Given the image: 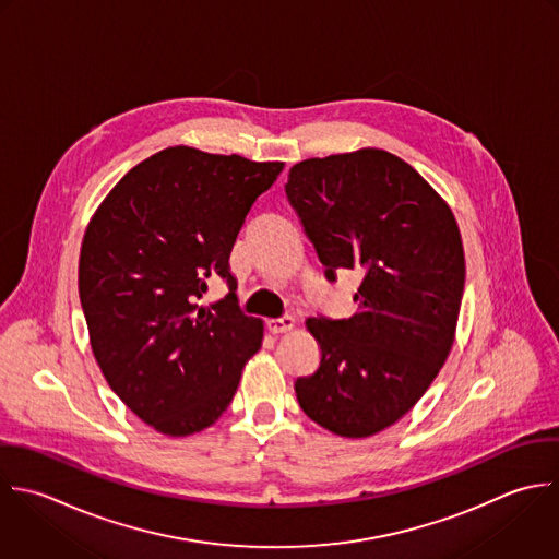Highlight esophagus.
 Instances as JSON below:
<instances>
[{
	"mask_svg": "<svg viewBox=\"0 0 559 559\" xmlns=\"http://www.w3.org/2000/svg\"><path fill=\"white\" fill-rule=\"evenodd\" d=\"M294 324H296L294 316H281V318L267 320V326H270L272 333H287V331L294 329Z\"/></svg>",
	"mask_w": 559,
	"mask_h": 559,
	"instance_id": "34e87169",
	"label": "esophagus"
}]
</instances>
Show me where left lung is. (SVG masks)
Returning <instances> with one entry per match:
<instances>
[{"label": "left lung", "mask_w": 559, "mask_h": 559, "mask_svg": "<svg viewBox=\"0 0 559 559\" xmlns=\"http://www.w3.org/2000/svg\"><path fill=\"white\" fill-rule=\"evenodd\" d=\"M329 283L361 274L357 313L309 318L320 366L296 379L302 412L342 438L401 420L444 366L460 318L466 261L449 204L385 150L307 158L285 185Z\"/></svg>", "instance_id": "8db88e82"}]
</instances>
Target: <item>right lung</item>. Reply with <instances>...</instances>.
<instances>
[{
    "instance_id": "add662e5",
    "label": "right lung",
    "mask_w": 559,
    "mask_h": 559,
    "mask_svg": "<svg viewBox=\"0 0 559 559\" xmlns=\"http://www.w3.org/2000/svg\"><path fill=\"white\" fill-rule=\"evenodd\" d=\"M283 163L167 147L132 167L91 217L78 292L110 390L158 433L211 427L230 405L263 324L239 309L230 250ZM222 277L229 294L199 298Z\"/></svg>"
}]
</instances>
